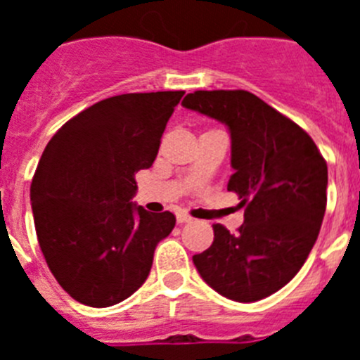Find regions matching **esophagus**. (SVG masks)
I'll return each instance as SVG.
<instances>
[{"label": "esophagus", "instance_id": "34e87169", "mask_svg": "<svg viewBox=\"0 0 360 360\" xmlns=\"http://www.w3.org/2000/svg\"><path fill=\"white\" fill-rule=\"evenodd\" d=\"M191 219H193V218H191L189 214H186V212H182V211H180L176 214V221H178V224H189Z\"/></svg>", "mask_w": 360, "mask_h": 360}]
</instances>
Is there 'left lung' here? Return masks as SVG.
Returning <instances> with one entry per match:
<instances>
[{"instance_id":"left-lung-1","label":"left lung","mask_w":360,"mask_h":360,"mask_svg":"<svg viewBox=\"0 0 360 360\" xmlns=\"http://www.w3.org/2000/svg\"><path fill=\"white\" fill-rule=\"evenodd\" d=\"M231 133L229 191L240 196L238 234L212 225L214 241L193 256L209 287L238 303L283 288L307 262L326 211L328 167L304 129L245 90H200L182 101Z\"/></svg>"}]
</instances>
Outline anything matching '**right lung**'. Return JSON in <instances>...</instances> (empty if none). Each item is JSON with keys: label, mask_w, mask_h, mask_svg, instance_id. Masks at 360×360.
I'll return each instance as SVG.
<instances>
[{"label": "right lung", "mask_w": 360, "mask_h": 360, "mask_svg": "<svg viewBox=\"0 0 360 360\" xmlns=\"http://www.w3.org/2000/svg\"><path fill=\"white\" fill-rule=\"evenodd\" d=\"M184 91L124 94L70 119L44 148L30 186L37 241L57 283L106 308L142 287L173 212L131 202Z\"/></svg>", "instance_id": "add662e5"}]
</instances>
